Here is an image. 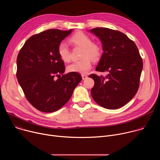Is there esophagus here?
Here are the masks:
<instances>
[{
	"instance_id": "obj_1",
	"label": "esophagus",
	"mask_w": 160,
	"mask_h": 160,
	"mask_svg": "<svg viewBox=\"0 0 160 160\" xmlns=\"http://www.w3.org/2000/svg\"><path fill=\"white\" fill-rule=\"evenodd\" d=\"M82 78L83 80H85L87 78V76L86 75H82Z\"/></svg>"
}]
</instances>
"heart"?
<instances>
[{
    "label": "heart",
    "mask_w": 160,
    "mask_h": 160,
    "mask_svg": "<svg viewBox=\"0 0 160 160\" xmlns=\"http://www.w3.org/2000/svg\"><path fill=\"white\" fill-rule=\"evenodd\" d=\"M69 41L75 46L82 48L81 57L83 59L70 64L68 66V71L81 74L87 73L92 68V62L89 58L93 61L98 60L102 52L101 47L99 44L92 42L91 38L83 32L75 33L70 38ZM58 52L63 61L69 62L71 60L70 50L64 42H61L59 44Z\"/></svg>",
    "instance_id": "obj_1"
}]
</instances>
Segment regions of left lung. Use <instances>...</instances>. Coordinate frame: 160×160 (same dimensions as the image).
I'll use <instances>...</instances> for the list:
<instances>
[{
	"label": "left lung",
	"instance_id": "obj_1",
	"mask_svg": "<svg viewBox=\"0 0 160 160\" xmlns=\"http://www.w3.org/2000/svg\"><path fill=\"white\" fill-rule=\"evenodd\" d=\"M90 32L101 41L103 53L96 71L108 72L104 77H88L94 80L91 90L93 99L101 106L116 109L125 106L136 94L143 68L135 43L121 32L95 28Z\"/></svg>",
	"mask_w": 160,
	"mask_h": 160
}]
</instances>
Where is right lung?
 Masks as SVG:
<instances>
[{"mask_svg": "<svg viewBox=\"0 0 160 160\" xmlns=\"http://www.w3.org/2000/svg\"><path fill=\"white\" fill-rule=\"evenodd\" d=\"M72 32L51 29L34 35L18 55V81L27 99L40 111L52 112L59 109L70 100L82 80L78 73L63 75L64 63L58 52L59 44Z\"/></svg>", "mask_w": 160, "mask_h": 160, "instance_id": "1", "label": "right lung"}]
</instances>
